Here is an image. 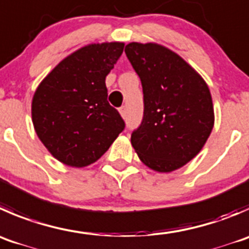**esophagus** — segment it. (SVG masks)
<instances>
[{
    "mask_svg": "<svg viewBox=\"0 0 249 249\" xmlns=\"http://www.w3.org/2000/svg\"><path fill=\"white\" fill-rule=\"evenodd\" d=\"M119 112H120V114H122V117H123V118L126 117L127 110H126V107H125V106H123V107H120V108H119Z\"/></svg>",
    "mask_w": 249,
    "mask_h": 249,
    "instance_id": "34e87169",
    "label": "esophagus"
}]
</instances>
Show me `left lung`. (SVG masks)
Returning a JSON list of instances; mask_svg holds the SVG:
<instances>
[{
	"instance_id": "obj_1",
	"label": "left lung",
	"mask_w": 249,
	"mask_h": 249,
	"mask_svg": "<svg viewBox=\"0 0 249 249\" xmlns=\"http://www.w3.org/2000/svg\"><path fill=\"white\" fill-rule=\"evenodd\" d=\"M125 53L143 92V117L131 134L132 147L153 170H176L197 156L213 129L208 86L180 55L163 46L131 42Z\"/></svg>"
}]
</instances>
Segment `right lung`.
Returning <instances> with one entry per match:
<instances>
[{"mask_svg": "<svg viewBox=\"0 0 249 249\" xmlns=\"http://www.w3.org/2000/svg\"><path fill=\"white\" fill-rule=\"evenodd\" d=\"M124 43H95L63 59L43 79L31 105L35 131L54 158L86 166L106 153L125 122L107 101L106 76Z\"/></svg>", "mask_w": 249, "mask_h": 249, "instance_id": "add662e5", "label": "right lung"}]
</instances>
